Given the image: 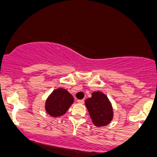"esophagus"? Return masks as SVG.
Wrapping results in <instances>:
<instances>
[{
	"label": "esophagus",
	"instance_id": "34e87169",
	"mask_svg": "<svg viewBox=\"0 0 157 157\" xmlns=\"http://www.w3.org/2000/svg\"><path fill=\"white\" fill-rule=\"evenodd\" d=\"M77 102L80 104H83L84 103V100H77Z\"/></svg>",
	"mask_w": 157,
	"mask_h": 157
}]
</instances>
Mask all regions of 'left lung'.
<instances>
[{
	"mask_svg": "<svg viewBox=\"0 0 157 157\" xmlns=\"http://www.w3.org/2000/svg\"><path fill=\"white\" fill-rule=\"evenodd\" d=\"M92 122L97 127L107 125L113 119V109L109 98L103 93L94 91L85 101Z\"/></svg>",
	"mask_w": 157,
	"mask_h": 157,
	"instance_id": "1",
	"label": "left lung"
}]
</instances>
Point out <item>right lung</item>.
<instances>
[{
	"mask_svg": "<svg viewBox=\"0 0 157 157\" xmlns=\"http://www.w3.org/2000/svg\"><path fill=\"white\" fill-rule=\"evenodd\" d=\"M73 102L72 95L67 90L60 88L52 91L48 97L45 109L50 116L57 117L66 113Z\"/></svg>",
	"mask_w": 157,
	"mask_h": 157,
	"instance_id": "add662e5",
	"label": "right lung"
}]
</instances>
